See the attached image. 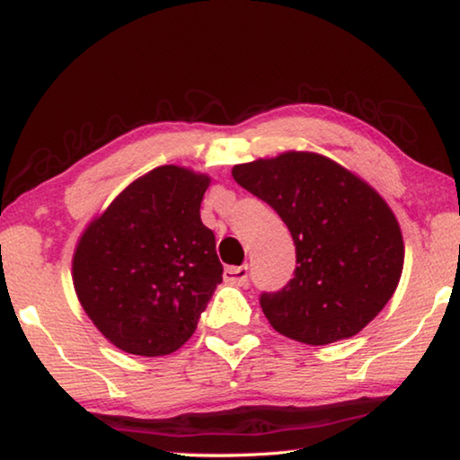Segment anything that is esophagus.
Returning a JSON list of instances; mask_svg holds the SVG:
<instances>
[{
    "label": "esophagus",
    "mask_w": 460,
    "mask_h": 460,
    "mask_svg": "<svg viewBox=\"0 0 460 460\" xmlns=\"http://www.w3.org/2000/svg\"><path fill=\"white\" fill-rule=\"evenodd\" d=\"M223 278H225V282L231 286H243V284H247V278H249V266L225 268Z\"/></svg>",
    "instance_id": "obj_1"
}]
</instances>
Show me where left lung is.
<instances>
[{"instance_id":"obj_1","label":"left lung","mask_w":460,"mask_h":460,"mask_svg":"<svg viewBox=\"0 0 460 460\" xmlns=\"http://www.w3.org/2000/svg\"><path fill=\"white\" fill-rule=\"evenodd\" d=\"M233 178L292 233V279L260 296L279 334L329 345L353 337L384 310L400 282L403 241L392 208L367 182L310 152L239 164Z\"/></svg>"}]
</instances>
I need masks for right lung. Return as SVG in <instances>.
I'll list each match as a JSON object with an SVG mask.
<instances>
[{"label":"right lung","instance_id":"1","mask_svg":"<svg viewBox=\"0 0 460 460\" xmlns=\"http://www.w3.org/2000/svg\"><path fill=\"white\" fill-rule=\"evenodd\" d=\"M208 176L160 166L137 178L76 245L73 282L103 337L131 355L174 353L223 282L215 233L200 221Z\"/></svg>","mask_w":460,"mask_h":460}]
</instances>
